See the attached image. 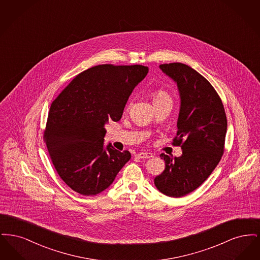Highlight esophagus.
<instances>
[{
  "label": "esophagus",
  "instance_id": "obj_1",
  "mask_svg": "<svg viewBox=\"0 0 260 260\" xmlns=\"http://www.w3.org/2000/svg\"><path fill=\"white\" fill-rule=\"evenodd\" d=\"M136 156L140 159H150L153 157V154L148 153V152H141V153H137Z\"/></svg>",
  "mask_w": 260,
  "mask_h": 260
}]
</instances>
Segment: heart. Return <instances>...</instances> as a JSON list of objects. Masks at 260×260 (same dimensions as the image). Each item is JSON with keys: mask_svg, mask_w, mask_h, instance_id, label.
I'll return each mask as SVG.
<instances>
[{"mask_svg": "<svg viewBox=\"0 0 260 260\" xmlns=\"http://www.w3.org/2000/svg\"><path fill=\"white\" fill-rule=\"evenodd\" d=\"M162 100H171L172 101V99H171L170 94L165 89H161V88L155 89L152 92V101H153V103L162 101Z\"/></svg>", "mask_w": 260, "mask_h": 260, "instance_id": "1", "label": "heart"}]
</instances>
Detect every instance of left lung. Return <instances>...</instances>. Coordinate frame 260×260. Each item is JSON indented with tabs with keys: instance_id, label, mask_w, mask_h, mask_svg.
<instances>
[{
	"instance_id": "1",
	"label": "left lung",
	"mask_w": 260,
	"mask_h": 260,
	"mask_svg": "<svg viewBox=\"0 0 260 260\" xmlns=\"http://www.w3.org/2000/svg\"><path fill=\"white\" fill-rule=\"evenodd\" d=\"M161 71L177 84L180 110L173 144L182 155L161 154L164 172L154 183L162 194L179 198L202 185L222 157L227 119L222 101L210 82L190 66L173 62L161 64Z\"/></svg>"
}]
</instances>
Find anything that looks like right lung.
Instances as JSON below:
<instances>
[{
    "label": "right lung",
    "mask_w": 260,
    "mask_h": 260,
    "mask_svg": "<svg viewBox=\"0 0 260 260\" xmlns=\"http://www.w3.org/2000/svg\"><path fill=\"white\" fill-rule=\"evenodd\" d=\"M148 73L142 65L101 64L77 75L50 105L44 139L62 180L96 195L111 185L128 151L104 147V125L118 122L133 90Z\"/></svg>",
    "instance_id": "add662e5"
}]
</instances>
